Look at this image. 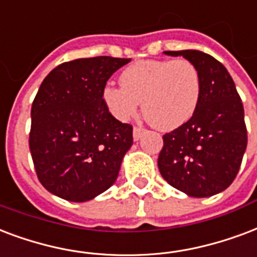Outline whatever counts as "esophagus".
Wrapping results in <instances>:
<instances>
[{
  "label": "esophagus",
  "instance_id": "obj_1",
  "mask_svg": "<svg viewBox=\"0 0 257 257\" xmlns=\"http://www.w3.org/2000/svg\"><path fill=\"white\" fill-rule=\"evenodd\" d=\"M144 132H146V129L139 128V126H135V128H133V140H135V142L140 140L143 135H144Z\"/></svg>",
  "mask_w": 257,
  "mask_h": 257
}]
</instances>
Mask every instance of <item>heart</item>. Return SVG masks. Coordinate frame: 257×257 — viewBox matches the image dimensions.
<instances>
[{
	"mask_svg": "<svg viewBox=\"0 0 257 257\" xmlns=\"http://www.w3.org/2000/svg\"><path fill=\"white\" fill-rule=\"evenodd\" d=\"M121 86L106 85L102 101L117 120L143 114L159 131H174L191 118L201 97L198 68L186 59L140 60L121 72Z\"/></svg>",
	"mask_w": 257,
	"mask_h": 257,
	"instance_id": "1",
	"label": "heart"
}]
</instances>
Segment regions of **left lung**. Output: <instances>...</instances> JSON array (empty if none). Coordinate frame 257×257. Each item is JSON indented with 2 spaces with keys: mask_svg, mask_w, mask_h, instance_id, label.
<instances>
[{
  "mask_svg": "<svg viewBox=\"0 0 257 257\" xmlns=\"http://www.w3.org/2000/svg\"><path fill=\"white\" fill-rule=\"evenodd\" d=\"M198 68L201 97L186 124L163 136L158 167L164 179L189 197L205 198L228 189L246 148L244 107L224 64L198 50L164 51Z\"/></svg>",
  "mask_w": 257,
  "mask_h": 257,
  "instance_id": "1",
  "label": "left lung"
}]
</instances>
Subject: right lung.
<instances>
[{
	"mask_svg": "<svg viewBox=\"0 0 257 257\" xmlns=\"http://www.w3.org/2000/svg\"><path fill=\"white\" fill-rule=\"evenodd\" d=\"M129 62L111 56L75 59L55 67L39 87L29 150L40 183L59 198L86 202L117 179L133 144V128L110 114L102 89Z\"/></svg>",
	"mask_w": 257,
	"mask_h": 257,
	"instance_id": "right-lung-1",
	"label": "right lung"
}]
</instances>
